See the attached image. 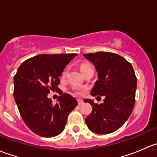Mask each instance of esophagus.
<instances>
[{"label": "esophagus", "mask_w": 157, "mask_h": 157, "mask_svg": "<svg viewBox=\"0 0 157 157\" xmlns=\"http://www.w3.org/2000/svg\"><path fill=\"white\" fill-rule=\"evenodd\" d=\"M77 102H78V105H80L83 103V101L82 99H77Z\"/></svg>", "instance_id": "1"}]
</instances>
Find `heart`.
Returning <instances> with one entry per match:
<instances>
[{"label": "heart", "mask_w": 157, "mask_h": 157, "mask_svg": "<svg viewBox=\"0 0 157 157\" xmlns=\"http://www.w3.org/2000/svg\"><path fill=\"white\" fill-rule=\"evenodd\" d=\"M80 71H81L82 74H84L85 73H86L87 71H90V70H93V67H92L90 64H81V65H80ZM66 73H67V71H64V72H63V75H65ZM74 90H75L76 93H77V94H79V95L81 94V93H83V89L80 88V87H75L74 88Z\"/></svg>", "instance_id": "heart-1"}]
</instances>
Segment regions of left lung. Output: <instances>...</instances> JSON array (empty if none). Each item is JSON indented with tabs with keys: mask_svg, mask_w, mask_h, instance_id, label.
<instances>
[{
	"mask_svg": "<svg viewBox=\"0 0 157 157\" xmlns=\"http://www.w3.org/2000/svg\"><path fill=\"white\" fill-rule=\"evenodd\" d=\"M83 56L94 64L99 80L92 89L93 96H105L103 103L98 105L90 99L92 112L86 118L89 129L99 134L117 131L124 124L135 103L137 77L132 65L121 55L99 52Z\"/></svg>",
	"mask_w": 157,
	"mask_h": 157,
	"instance_id": "left-lung-1",
	"label": "left lung"
}]
</instances>
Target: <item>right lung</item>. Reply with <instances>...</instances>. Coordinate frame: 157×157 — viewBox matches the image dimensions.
Instances as JSON below:
<instances>
[{
  "label": "right lung",
  "instance_id": "add662e5",
  "mask_svg": "<svg viewBox=\"0 0 157 157\" xmlns=\"http://www.w3.org/2000/svg\"><path fill=\"white\" fill-rule=\"evenodd\" d=\"M77 54L39 55L21 64L13 78V97L23 121L41 137H52L63 131L69 113L77 105L75 98L64 93L55 105L48 98L58 89L59 77Z\"/></svg>",
  "mask_w": 157,
  "mask_h": 157
}]
</instances>
